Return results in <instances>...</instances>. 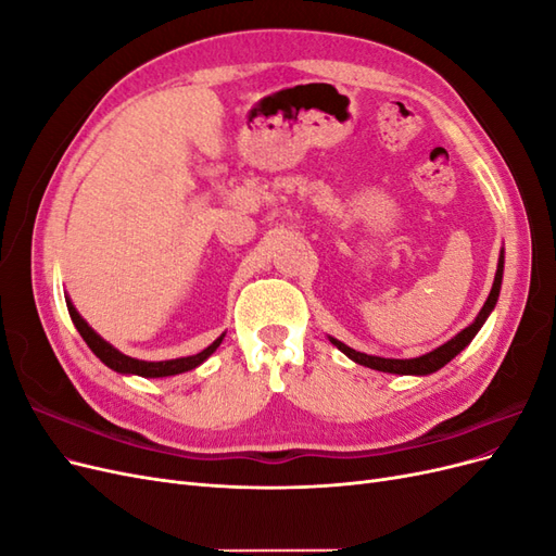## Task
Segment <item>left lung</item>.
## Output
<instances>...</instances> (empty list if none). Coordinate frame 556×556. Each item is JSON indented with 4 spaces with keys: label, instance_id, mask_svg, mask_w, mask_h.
<instances>
[{
    "label": "left lung",
    "instance_id": "left-lung-1",
    "mask_svg": "<svg viewBox=\"0 0 556 556\" xmlns=\"http://www.w3.org/2000/svg\"><path fill=\"white\" fill-rule=\"evenodd\" d=\"M503 248H501V255H498V266H496V276H494V285H492V292L486 296L484 306L480 308L478 317L470 323L466 329H462L457 336H452V339L439 348H433L427 355H419V357H410V359H390V357H376V355H366V352L359 350H352L350 345L341 343L339 339H333L329 336V341L339 348L345 357H350L352 362H357L362 366L374 368V371H382V374H396V376H429L435 374L439 368H443L450 359H454L459 355V352L476 339V333L480 331V327L486 323V317L492 315L498 294H501V282H503Z\"/></svg>",
    "mask_w": 556,
    "mask_h": 556
}]
</instances>
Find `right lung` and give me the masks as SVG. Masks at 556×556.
I'll return each mask as SVG.
<instances>
[{
	"mask_svg": "<svg viewBox=\"0 0 556 556\" xmlns=\"http://www.w3.org/2000/svg\"><path fill=\"white\" fill-rule=\"evenodd\" d=\"M66 299V308H70V315H72V323L74 327L78 329V333L83 336V341L88 343V348L94 352V355L102 359L109 368H113L115 374H123V376H141V378H169V376H178V374H185V371H192V368L204 364L213 352L220 348L225 333L217 336V339L204 348L201 352H197V355H190V357H178V359H164V362H143V359H134L129 355H125V352H121L117 348H113L109 341H104L102 336H99L86 319L80 317V313L76 311V306L72 304L70 296Z\"/></svg>",
	"mask_w": 556,
	"mask_h": 556,
	"instance_id": "add662e5",
	"label": "right lung"
}]
</instances>
